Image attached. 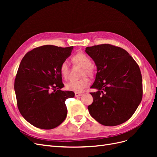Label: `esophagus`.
<instances>
[{"instance_id":"1","label":"esophagus","mask_w":157,"mask_h":157,"mask_svg":"<svg viewBox=\"0 0 157 157\" xmlns=\"http://www.w3.org/2000/svg\"><path fill=\"white\" fill-rule=\"evenodd\" d=\"M82 95V93H78V92H75V97H80V96H81Z\"/></svg>"}]
</instances>
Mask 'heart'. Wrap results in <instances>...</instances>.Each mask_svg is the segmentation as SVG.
<instances>
[{
	"label": "heart",
	"mask_w": 157,
	"mask_h": 157,
	"mask_svg": "<svg viewBox=\"0 0 157 157\" xmlns=\"http://www.w3.org/2000/svg\"><path fill=\"white\" fill-rule=\"evenodd\" d=\"M73 63L82 67L80 75L84 76L87 75L92 77L94 74V67L91 65L92 61L89 57L83 53H78L75 55L72 58ZM59 71L61 76L65 79H68L70 77L71 69L67 61H63L59 66ZM90 84V80L86 77H83L77 80H71L66 84V88L71 91L75 92H80L88 87Z\"/></svg>",
	"instance_id": "heart-1"
}]
</instances>
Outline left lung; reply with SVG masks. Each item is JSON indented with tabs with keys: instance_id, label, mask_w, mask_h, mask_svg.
I'll list each match as a JSON object with an SVG mask.
<instances>
[{
	"instance_id": "left-lung-1",
	"label": "left lung",
	"mask_w": 157,
	"mask_h": 157,
	"mask_svg": "<svg viewBox=\"0 0 157 157\" xmlns=\"http://www.w3.org/2000/svg\"><path fill=\"white\" fill-rule=\"evenodd\" d=\"M86 52L97 66L90 92L93 102L89 113L104 126L122 124L134 115L142 99L143 85L140 67L122 48L109 44L86 47Z\"/></svg>"
}]
</instances>
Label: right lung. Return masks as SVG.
Instances as JSON below:
<instances>
[{
  "instance_id": "right-lung-1",
  "label": "right lung",
  "mask_w": 157,
  "mask_h": 157,
  "mask_svg": "<svg viewBox=\"0 0 157 157\" xmlns=\"http://www.w3.org/2000/svg\"><path fill=\"white\" fill-rule=\"evenodd\" d=\"M73 46L44 45L28 52L19 66L14 81L17 105L31 124L40 129L58 126L67 117L65 100L73 98L64 86L59 66L71 55Z\"/></svg>"
}]
</instances>
